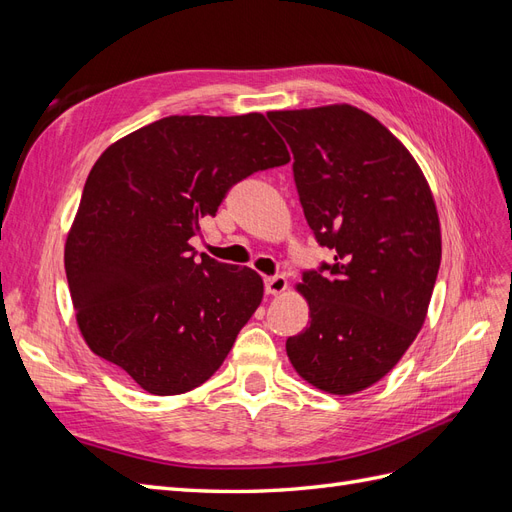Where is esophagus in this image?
<instances>
[{
    "label": "esophagus",
    "instance_id": "obj_1",
    "mask_svg": "<svg viewBox=\"0 0 512 512\" xmlns=\"http://www.w3.org/2000/svg\"><path fill=\"white\" fill-rule=\"evenodd\" d=\"M286 288H288V282H286V277H282V275H273V277H267V280H265L267 294H282Z\"/></svg>",
    "mask_w": 512,
    "mask_h": 512
}]
</instances>
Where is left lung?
<instances>
[{"instance_id": "left-lung-1", "label": "left lung", "mask_w": 512, "mask_h": 512, "mask_svg": "<svg viewBox=\"0 0 512 512\" xmlns=\"http://www.w3.org/2000/svg\"><path fill=\"white\" fill-rule=\"evenodd\" d=\"M267 117L294 153L305 220L333 265L303 273L309 327L288 337L297 374L331 395L382 380L427 318L442 235L433 194L412 153L350 104Z\"/></svg>"}]
</instances>
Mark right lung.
Listing matches in <instances>:
<instances>
[{
    "label": "right lung",
    "instance_id": "obj_1",
    "mask_svg": "<svg viewBox=\"0 0 512 512\" xmlns=\"http://www.w3.org/2000/svg\"><path fill=\"white\" fill-rule=\"evenodd\" d=\"M288 162L260 113L170 115L106 147L64 250L89 350L151 395L207 382L265 286L250 267L196 260L190 239L237 181Z\"/></svg>",
    "mask_w": 512,
    "mask_h": 512
}]
</instances>
